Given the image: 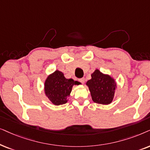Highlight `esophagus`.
<instances>
[{"label":"esophagus","instance_id":"1","mask_svg":"<svg viewBox=\"0 0 150 150\" xmlns=\"http://www.w3.org/2000/svg\"><path fill=\"white\" fill-rule=\"evenodd\" d=\"M79 81H80V82H81V83H84V78H83H83L79 79Z\"/></svg>","mask_w":150,"mask_h":150}]
</instances>
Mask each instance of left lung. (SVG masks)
Returning <instances> with one entry per match:
<instances>
[{
	"mask_svg": "<svg viewBox=\"0 0 150 150\" xmlns=\"http://www.w3.org/2000/svg\"><path fill=\"white\" fill-rule=\"evenodd\" d=\"M94 102L108 105L113 100L117 83L115 79L96 69L91 74V79L86 82Z\"/></svg>",
	"mask_w": 150,
	"mask_h": 150,
	"instance_id": "obj_1",
	"label": "left lung"
}]
</instances>
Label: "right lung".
Listing matches in <instances>:
<instances>
[{"label": "right lung", "instance_id": "add662e5", "mask_svg": "<svg viewBox=\"0 0 150 150\" xmlns=\"http://www.w3.org/2000/svg\"><path fill=\"white\" fill-rule=\"evenodd\" d=\"M79 82L73 79H67L62 72L55 71L49 75L45 82V93L48 99L55 105L64 104L71 93L74 85Z\"/></svg>", "mask_w": 150, "mask_h": 150}]
</instances>
